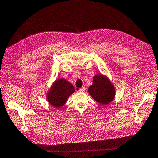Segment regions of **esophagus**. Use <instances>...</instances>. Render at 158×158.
<instances>
[{"mask_svg": "<svg viewBox=\"0 0 158 158\" xmlns=\"http://www.w3.org/2000/svg\"><path fill=\"white\" fill-rule=\"evenodd\" d=\"M77 89V91H79V92H84L85 90V87H83V88H81Z\"/></svg>", "mask_w": 158, "mask_h": 158, "instance_id": "esophagus-1", "label": "esophagus"}]
</instances>
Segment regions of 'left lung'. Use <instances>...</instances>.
Wrapping results in <instances>:
<instances>
[{"label":"left lung","mask_w":158,"mask_h":158,"mask_svg":"<svg viewBox=\"0 0 158 158\" xmlns=\"http://www.w3.org/2000/svg\"><path fill=\"white\" fill-rule=\"evenodd\" d=\"M92 98L102 106L110 104L116 96L115 86L108 77L98 73L92 78V84L88 89Z\"/></svg>","instance_id":"obj_1"}]
</instances>
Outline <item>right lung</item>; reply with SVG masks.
Returning <instances> with one entry per match:
<instances>
[{
	"label": "right lung",
	"mask_w": 158,
	"mask_h": 158,
	"mask_svg": "<svg viewBox=\"0 0 158 158\" xmlns=\"http://www.w3.org/2000/svg\"><path fill=\"white\" fill-rule=\"evenodd\" d=\"M75 92L73 85L64 78H59L52 82L46 92L48 103L55 108H60L66 104L68 98Z\"/></svg>",
	"instance_id": "1"
}]
</instances>
